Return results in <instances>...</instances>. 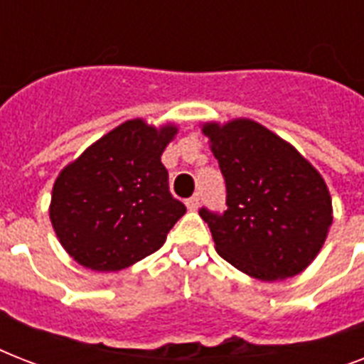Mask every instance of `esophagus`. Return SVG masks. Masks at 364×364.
Here are the masks:
<instances>
[{
    "label": "esophagus",
    "instance_id": "34e87169",
    "mask_svg": "<svg viewBox=\"0 0 364 364\" xmlns=\"http://www.w3.org/2000/svg\"><path fill=\"white\" fill-rule=\"evenodd\" d=\"M198 205H200V196H198V194H194V196H191V198L187 200V208H188V210H191V211L196 210Z\"/></svg>",
    "mask_w": 364,
    "mask_h": 364
}]
</instances>
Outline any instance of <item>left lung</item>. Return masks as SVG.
Returning a JSON list of instances; mask_svg holds the SVG:
<instances>
[{"mask_svg": "<svg viewBox=\"0 0 364 364\" xmlns=\"http://www.w3.org/2000/svg\"><path fill=\"white\" fill-rule=\"evenodd\" d=\"M204 134L227 191L225 211L200 208L217 253L262 282L304 270L333 223L323 177L296 149L259 122L205 124Z\"/></svg>", "mask_w": 364, "mask_h": 364, "instance_id": "1", "label": "left lung"}]
</instances>
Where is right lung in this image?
<instances>
[{
  "label": "right lung",
  "mask_w": 364,
  "mask_h": 364,
  "mask_svg": "<svg viewBox=\"0 0 364 364\" xmlns=\"http://www.w3.org/2000/svg\"><path fill=\"white\" fill-rule=\"evenodd\" d=\"M176 126L128 121L62 170L50 221L60 243L85 268L117 272L162 247L183 215L160 162Z\"/></svg>",
  "instance_id": "obj_1"
}]
</instances>
